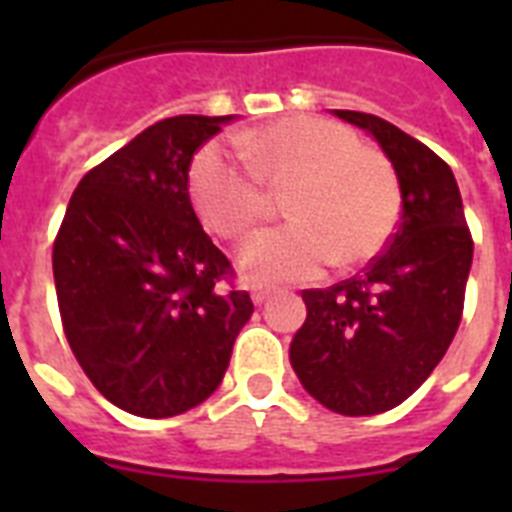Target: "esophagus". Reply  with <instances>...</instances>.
<instances>
[{"label":"esophagus","mask_w":512,"mask_h":512,"mask_svg":"<svg viewBox=\"0 0 512 512\" xmlns=\"http://www.w3.org/2000/svg\"><path fill=\"white\" fill-rule=\"evenodd\" d=\"M271 295H273V287H265V284H257V287H252V303L255 305H263Z\"/></svg>","instance_id":"1"}]
</instances>
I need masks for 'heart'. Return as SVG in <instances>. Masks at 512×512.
Segmentation results:
<instances>
[{
    "mask_svg": "<svg viewBox=\"0 0 512 512\" xmlns=\"http://www.w3.org/2000/svg\"><path fill=\"white\" fill-rule=\"evenodd\" d=\"M241 154L201 148L191 196L201 220L223 239L241 241L271 215V193H287L292 223L265 231L239 252L252 279H311L369 263L390 241L401 215V185L388 156L321 116H287L241 138Z\"/></svg>",
    "mask_w": 512,
    "mask_h": 512,
    "instance_id": "obj_1",
    "label": "heart"
}]
</instances>
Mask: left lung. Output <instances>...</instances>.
Segmentation results:
<instances>
[{
	"mask_svg": "<svg viewBox=\"0 0 512 512\" xmlns=\"http://www.w3.org/2000/svg\"><path fill=\"white\" fill-rule=\"evenodd\" d=\"M372 132L401 185V220L364 271L305 289L292 369L319 404L345 417L388 412L428 380L462 321L473 236L452 167L396 124L335 111Z\"/></svg>",
	"mask_w": 512,
	"mask_h": 512,
	"instance_id": "obj_1",
	"label": "left lung"
}]
</instances>
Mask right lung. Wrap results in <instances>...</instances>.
I'll list each match as a JSON object with an SVG mask.
<instances>
[{"label":"right lung","instance_id":"obj_1","mask_svg":"<svg viewBox=\"0 0 512 512\" xmlns=\"http://www.w3.org/2000/svg\"><path fill=\"white\" fill-rule=\"evenodd\" d=\"M231 116H172L92 167L52 244L60 321L90 382L162 420L207 401L255 305L188 196L193 154Z\"/></svg>","mask_w":512,"mask_h":512}]
</instances>
